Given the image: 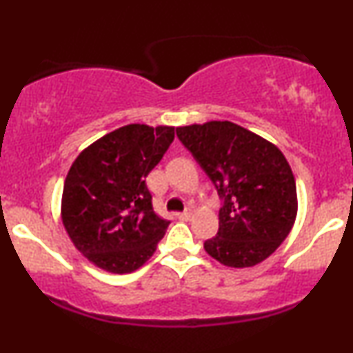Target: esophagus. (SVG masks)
<instances>
[{
    "mask_svg": "<svg viewBox=\"0 0 353 353\" xmlns=\"http://www.w3.org/2000/svg\"><path fill=\"white\" fill-rule=\"evenodd\" d=\"M192 216H194V212L189 209V210H185V212H181L179 219L181 221H189V219H192Z\"/></svg>",
    "mask_w": 353,
    "mask_h": 353,
    "instance_id": "obj_1",
    "label": "esophagus"
}]
</instances>
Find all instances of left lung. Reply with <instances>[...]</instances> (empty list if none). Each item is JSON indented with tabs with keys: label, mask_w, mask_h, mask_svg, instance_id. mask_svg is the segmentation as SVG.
<instances>
[{
	"label": "left lung",
	"mask_w": 353,
	"mask_h": 353,
	"mask_svg": "<svg viewBox=\"0 0 353 353\" xmlns=\"http://www.w3.org/2000/svg\"><path fill=\"white\" fill-rule=\"evenodd\" d=\"M177 137L224 199L219 232L204 242L205 252L234 269L270 257L292 230L299 209L294 172L281 149L230 121L181 125Z\"/></svg>",
	"instance_id": "obj_1"
}]
</instances>
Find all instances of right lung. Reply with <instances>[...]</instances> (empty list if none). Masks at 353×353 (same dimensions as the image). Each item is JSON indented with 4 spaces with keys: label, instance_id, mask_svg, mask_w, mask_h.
<instances>
[{
    "label": "right lung",
    "instance_id": "right-lung-1",
    "mask_svg": "<svg viewBox=\"0 0 353 353\" xmlns=\"http://www.w3.org/2000/svg\"><path fill=\"white\" fill-rule=\"evenodd\" d=\"M174 125L128 124L79 152L68 171L61 221L76 249L111 274L143 267L169 222L154 212L145 185L174 141Z\"/></svg>",
    "mask_w": 353,
    "mask_h": 353
}]
</instances>
